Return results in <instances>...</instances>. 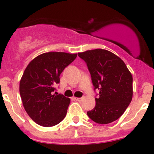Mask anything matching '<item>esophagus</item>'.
<instances>
[{"label": "esophagus", "instance_id": "34e87169", "mask_svg": "<svg viewBox=\"0 0 154 154\" xmlns=\"http://www.w3.org/2000/svg\"><path fill=\"white\" fill-rule=\"evenodd\" d=\"M75 100H77V101H82V98H75Z\"/></svg>", "mask_w": 154, "mask_h": 154}]
</instances>
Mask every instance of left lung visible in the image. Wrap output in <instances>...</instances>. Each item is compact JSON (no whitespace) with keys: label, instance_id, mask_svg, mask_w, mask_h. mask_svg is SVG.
<instances>
[{"label":"left lung","instance_id":"8db88e82","mask_svg":"<svg viewBox=\"0 0 154 154\" xmlns=\"http://www.w3.org/2000/svg\"><path fill=\"white\" fill-rule=\"evenodd\" d=\"M78 56L87 63L94 90L99 91L95 106L88 111V116L103 125L119 119L132 98V76L126 64L104 49L86 51Z\"/></svg>","mask_w":154,"mask_h":154}]
</instances>
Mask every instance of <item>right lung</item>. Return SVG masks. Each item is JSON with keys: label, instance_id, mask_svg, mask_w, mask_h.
Returning a JSON list of instances; mask_svg holds the SVG:
<instances>
[{"label": "right lung", "instance_id": "right-lung-1", "mask_svg": "<svg viewBox=\"0 0 154 154\" xmlns=\"http://www.w3.org/2000/svg\"><path fill=\"white\" fill-rule=\"evenodd\" d=\"M77 56L44 53L32 60L24 70L19 83L20 96L28 115L40 126H54L66 116L70 99L54 92L61 72Z\"/></svg>", "mask_w": 154, "mask_h": 154}]
</instances>
